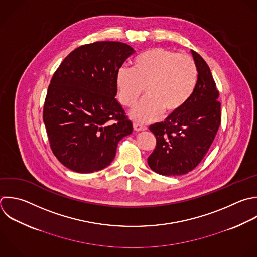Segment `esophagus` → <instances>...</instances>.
<instances>
[{
    "mask_svg": "<svg viewBox=\"0 0 257 257\" xmlns=\"http://www.w3.org/2000/svg\"><path fill=\"white\" fill-rule=\"evenodd\" d=\"M134 130H135L136 132H141V131H146L147 127H146L145 125H142V124H140V123L135 122V123H134Z\"/></svg>",
    "mask_w": 257,
    "mask_h": 257,
    "instance_id": "34e87169",
    "label": "esophagus"
}]
</instances>
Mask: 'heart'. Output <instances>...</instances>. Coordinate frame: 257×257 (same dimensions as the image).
Here are the masks:
<instances>
[{
  "instance_id": "heart-1",
  "label": "heart",
  "mask_w": 257,
  "mask_h": 257,
  "mask_svg": "<svg viewBox=\"0 0 257 257\" xmlns=\"http://www.w3.org/2000/svg\"><path fill=\"white\" fill-rule=\"evenodd\" d=\"M198 81V67L187 54L161 47L139 55L133 69L120 67L116 72L119 102L132 107L143 93L146 97L132 110L136 121L147 123L157 120L165 111L179 112L192 97Z\"/></svg>"
}]
</instances>
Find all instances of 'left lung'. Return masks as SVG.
I'll use <instances>...</instances> for the list:
<instances>
[{"label":"left lung","mask_w":257,"mask_h":257,"mask_svg":"<svg viewBox=\"0 0 257 257\" xmlns=\"http://www.w3.org/2000/svg\"><path fill=\"white\" fill-rule=\"evenodd\" d=\"M196 89L177 113L150 126L157 144L148 158L150 168L163 176H181L194 170L210 149L221 122L219 91L206 61L195 51Z\"/></svg>","instance_id":"8db88e82"}]
</instances>
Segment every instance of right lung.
Returning <instances> with one entry per match:
<instances>
[{
	"instance_id": "add662e5",
	"label": "right lung",
	"mask_w": 257,
	"mask_h": 257,
	"mask_svg": "<svg viewBox=\"0 0 257 257\" xmlns=\"http://www.w3.org/2000/svg\"><path fill=\"white\" fill-rule=\"evenodd\" d=\"M121 42L99 41L73 50L54 72L43 108L50 148L77 173H93L114 159L133 123L115 99L116 72L134 53Z\"/></svg>"
}]
</instances>
